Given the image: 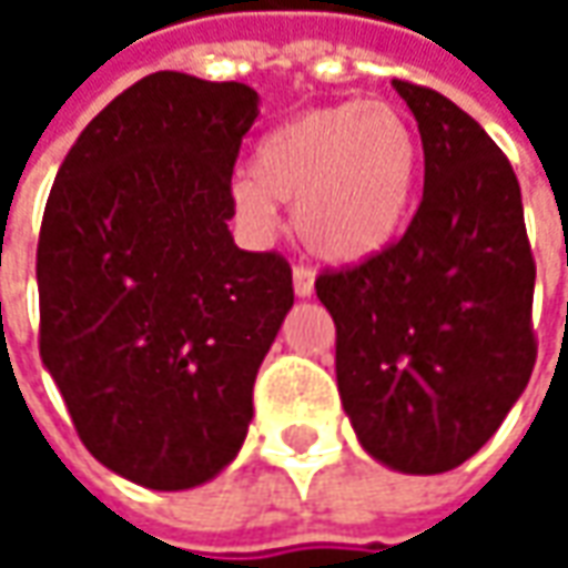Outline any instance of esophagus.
<instances>
[{"mask_svg": "<svg viewBox=\"0 0 568 568\" xmlns=\"http://www.w3.org/2000/svg\"><path fill=\"white\" fill-rule=\"evenodd\" d=\"M316 287V272L310 265H294V294L310 296Z\"/></svg>", "mask_w": 568, "mask_h": 568, "instance_id": "esophagus-1", "label": "esophagus"}]
</instances>
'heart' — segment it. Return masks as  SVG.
<instances>
[{
  "instance_id": "b5f03b06",
  "label": "heart",
  "mask_w": 568,
  "mask_h": 568,
  "mask_svg": "<svg viewBox=\"0 0 568 568\" xmlns=\"http://www.w3.org/2000/svg\"><path fill=\"white\" fill-rule=\"evenodd\" d=\"M420 148L385 103H332L277 125L255 151V170L233 176V205L272 230L277 202L296 205V233L322 258L361 262L402 230L417 186Z\"/></svg>"
}]
</instances>
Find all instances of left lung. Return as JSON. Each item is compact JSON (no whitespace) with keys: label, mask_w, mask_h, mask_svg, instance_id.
Masks as SVG:
<instances>
[{"label":"left lung","mask_w":568,"mask_h":568,"mask_svg":"<svg viewBox=\"0 0 568 568\" xmlns=\"http://www.w3.org/2000/svg\"><path fill=\"white\" fill-rule=\"evenodd\" d=\"M424 142V199L395 243L325 268L341 404L363 448L443 474L490 439L537 361L535 255L499 144L439 91L392 81Z\"/></svg>","instance_id":"8db88e82"}]
</instances>
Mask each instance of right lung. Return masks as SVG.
Returning a JSON list of instances; mask_svg holds the SVG:
<instances>
[{"mask_svg":"<svg viewBox=\"0 0 568 568\" xmlns=\"http://www.w3.org/2000/svg\"><path fill=\"white\" fill-rule=\"evenodd\" d=\"M255 116L250 84L154 72L88 122L47 199L40 357L84 448L148 490L233 462L294 306L287 258L227 230Z\"/></svg>","mask_w":568,"mask_h":568,"instance_id":"add662e5","label":"right lung"}]
</instances>
